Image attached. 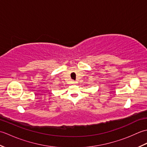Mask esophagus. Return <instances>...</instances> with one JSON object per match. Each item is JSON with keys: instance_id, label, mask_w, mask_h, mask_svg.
Instances as JSON below:
<instances>
[{"instance_id": "obj_1", "label": "esophagus", "mask_w": 147, "mask_h": 147, "mask_svg": "<svg viewBox=\"0 0 147 147\" xmlns=\"http://www.w3.org/2000/svg\"><path fill=\"white\" fill-rule=\"evenodd\" d=\"M76 82H72V84H75Z\"/></svg>"}]
</instances>
